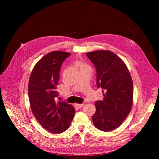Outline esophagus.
<instances>
[{"instance_id":"esophagus-1","label":"esophagus","mask_w":159,"mask_h":159,"mask_svg":"<svg viewBox=\"0 0 159 159\" xmlns=\"http://www.w3.org/2000/svg\"><path fill=\"white\" fill-rule=\"evenodd\" d=\"M75 105L77 107H78V108H81V107H84V104L82 103V104H75Z\"/></svg>"}]
</instances>
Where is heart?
<instances>
[{"mask_svg":"<svg viewBox=\"0 0 159 159\" xmlns=\"http://www.w3.org/2000/svg\"><path fill=\"white\" fill-rule=\"evenodd\" d=\"M77 66H78V67L80 68V70L84 69V68H88V67L87 66H86L85 64L82 63V62H78V63L77 64Z\"/></svg>","mask_w":159,"mask_h":159,"instance_id":"1","label":"heart"}]
</instances>
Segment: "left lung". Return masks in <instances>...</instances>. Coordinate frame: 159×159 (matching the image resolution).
Wrapping results in <instances>:
<instances>
[{
    "label": "left lung",
    "mask_w": 159,
    "mask_h": 159,
    "mask_svg": "<svg viewBox=\"0 0 159 159\" xmlns=\"http://www.w3.org/2000/svg\"><path fill=\"white\" fill-rule=\"evenodd\" d=\"M97 73V86L105 93L102 101L95 102L92 116L95 127L102 131L118 127L129 114L133 105V84L131 74L123 61L109 50L86 54Z\"/></svg>",
    "instance_id": "obj_1"
}]
</instances>
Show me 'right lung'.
<instances>
[{
	"mask_svg": "<svg viewBox=\"0 0 159 159\" xmlns=\"http://www.w3.org/2000/svg\"><path fill=\"white\" fill-rule=\"evenodd\" d=\"M71 54L53 51L37 62L31 73L28 93L30 108L41 125L52 133L68 129L75 111L65 102H56L60 71L63 61Z\"/></svg>",
	"mask_w": 159,
	"mask_h": 159,
	"instance_id": "add662e5",
	"label": "right lung"
}]
</instances>
